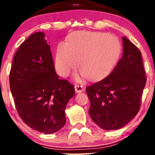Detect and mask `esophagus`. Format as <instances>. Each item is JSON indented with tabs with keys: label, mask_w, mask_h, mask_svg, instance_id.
I'll return each mask as SVG.
<instances>
[{
	"label": "esophagus",
	"mask_w": 155,
	"mask_h": 155,
	"mask_svg": "<svg viewBox=\"0 0 155 155\" xmlns=\"http://www.w3.org/2000/svg\"><path fill=\"white\" fill-rule=\"evenodd\" d=\"M75 91L76 92H81L84 91V87L82 85L80 84H76L75 85Z\"/></svg>",
	"instance_id": "1"
}]
</instances>
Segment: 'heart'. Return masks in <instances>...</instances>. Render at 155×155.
<instances>
[{"instance_id": "obj_1", "label": "heart", "mask_w": 155, "mask_h": 155, "mask_svg": "<svg viewBox=\"0 0 155 155\" xmlns=\"http://www.w3.org/2000/svg\"><path fill=\"white\" fill-rule=\"evenodd\" d=\"M120 52L118 38L112 35L92 32H76L68 38V43L58 45L55 64L58 74L67 76L76 66L89 79L106 76L116 63Z\"/></svg>"}]
</instances>
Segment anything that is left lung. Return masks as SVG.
Instances as JSON below:
<instances>
[{"label":"left lung","mask_w":155,"mask_h":155,"mask_svg":"<svg viewBox=\"0 0 155 155\" xmlns=\"http://www.w3.org/2000/svg\"><path fill=\"white\" fill-rule=\"evenodd\" d=\"M122 43V58L109 75L86 88L90 117L107 130L120 129L134 118L147 81L141 52L126 37Z\"/></svg>","instance_id":"left-lung-1"}]
</instances>
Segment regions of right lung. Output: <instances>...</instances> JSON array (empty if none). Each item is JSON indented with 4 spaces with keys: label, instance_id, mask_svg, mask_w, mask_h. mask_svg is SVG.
<instances>
[{
    "label": "right lung",
    "instance_id": "1",
    "mask_svg": "<svg viewBox=\"0 0 155 155\" xmlns=\"http://www.w3.org/2000/svg\"><path fill=\"white\" fill-rule=\"evenodd\" d=\"M44 37L37 32L20 44L13 58L9 84L23 122L35 130L50 134L65 125V108L75 90L55 72Z\"/></svg>",
    "mask_w": 155,
    "mask_h": 155
}]
</instances>
